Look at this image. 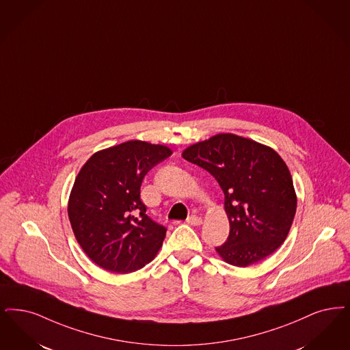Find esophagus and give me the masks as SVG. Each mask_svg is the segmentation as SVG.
Returning <instances> with one entry per match:
<instances>
[{
	"instance_id": "obj_1",
	"label": "esophagus",
	"mask_w": 350,
	"mask_h": 350,
	"mask_svg": "<svg viewBox=\"0 0 350 350\" xmlns=\"http://www.w3.org/2000/svg\"><path fill=\"white\" fill-rule=\"evenodd\" d=\"M202 223H203L202 219L196 215H193L187 219V224L193 225V226H199V225H202Z\"/></svg>"
}]
</instances>
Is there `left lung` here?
Segmentation results:
<instances>
[{
	"label": "left lung",
	"instance_id": "obj_1",
	"mask_svg": "<svg viewBox=\"0 0 350 350\" xmlns=\"http://www.w3.org/2000/svg\"><path fill=\"white\" fill-rule=\"evenodd\" d=\"M182 157L206 169L224 193L229 236L216 247L232 266L247 267L278 250L297 210L293 180L273 148L221 133L183 150Z\"/></svg>",
	"mask_w": 350,
	"mask_h": 350
}]
</instances>
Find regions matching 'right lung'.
Listing matches in <instances>:
<instances>
[{
    "label": "right lung",
    "mask_w": 350,
    "mask_h": 350,
    "mask_svg": "<svg viewBox=\"0 0 350 350\" xmlns=\"http://www.w3.org/2000/svg\"><path fill=\"white\" fill-rule=\"evenodd\" d=\"M172 152L163 144L129 140L100 150L84 163L71 189L68 213L78 243L98 267L134 272L163 246L167 228L146 215L140 185Z\"/></svg>",
    "instance_id": "add662e5"
}]
</instances>
